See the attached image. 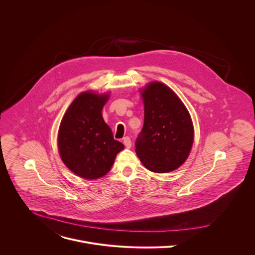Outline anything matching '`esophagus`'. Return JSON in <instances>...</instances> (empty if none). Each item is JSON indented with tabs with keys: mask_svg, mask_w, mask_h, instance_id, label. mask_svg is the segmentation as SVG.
I'll list each match as a JSON object with an SVG mask.
<instances>
[{
	"mask_svg": "<svg viewBox=\"0 0 255 255\" xmlns=\"http://www.w3.org/2000/svg\"><path fill=\"white\" fill-rule=\"evenodd\" d=\"M123 143H124V145H125V147H127V148H130L131 147V139L129 138V137H124L123 138Z\"/></svg>",
	"mask_w": 255,
	"mask_h": 255,
	"instance_id": "1",
	"label": "esophagus"
}]
</instances>
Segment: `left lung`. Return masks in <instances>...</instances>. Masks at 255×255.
I'll return each instance as SVG.
<instances>
[{"mask_svg": "<svg viewBox=\"0 0 255 255\" xmlns=\"http://www.w3.org/2000/svg\"><path fill=\"white\" fill-rule=\"evenodd\" d=\"M144 125L136 140V154L148 170L165 173L188 159L194 125L187 107L165 84L150 82L140 91Z\"/></svg>", "mask_w": 255, "mask_h": 255, "instance_id": "8db88e82", "label": "left lung"}]
</instances>
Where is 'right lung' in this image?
<instances>
[{"instance_id":"obj_1","label":"right lung","mask_w":255,"mask_h":255,"mask_svg":"<svg viewBox=\"0 0 255 255\" xmlns=\"http://www.w3.org/2000/svg\"><path fill=\"white\" fill-rule=\"evenodd\" d=\"M111 93L86 91L65 111L57 134V147L65 166L84 179H97L111 170L124 145L115 140L102 110Z\"/></svg>"}]
</instances>
